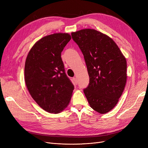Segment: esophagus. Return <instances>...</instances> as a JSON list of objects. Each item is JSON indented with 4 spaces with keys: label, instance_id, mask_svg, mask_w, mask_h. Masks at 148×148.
<instances>
[{
    "label": "esophagus",
    "instance_id": "esophagus-1",
    "mask_svg": "<svg viewBox=\"0 0 148 148\" xmlns=\"http://www.w3.org/2000/svg\"><path fill=\"white\" fill-rule=\"evenodd\" d=\"M73 80L74 83H75V84H77V79L75 78V77H74V78L73 79Z\"/></svg>",
    "mask_w": 148,
    "mask_h": 148
}]
</instances>
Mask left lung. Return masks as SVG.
Here are the masks:
<instances>
[{"label":"left lung","instance_id":"left-lung-1","mask_svg":"<svg viewBox=\"0 0 148 148\" xmlns=\"http://www.w3.org/2000/svg\"><path fill=\"white\" fill-rule=\"evenodd\" d=\"M84 58L89 84L83 90L92 108L104 114L116 106L127 82V60L112 39L95 29L71 33Z\"/></svg>","mask_w":148,"mask_h":148}]
</instances>
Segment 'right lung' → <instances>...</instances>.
I'll list each match as a JSON object with an SVG mask.
<instances>
[{"label": "right lung", "instance_id": "right-lung-1", "mask_svg": "<svg viewBox=\"0 0 148 148\" xmlns=\"http://www.w3.org/2000/svg\"><path fill=\"white\" fill-rule=\"evenodd\" d=\"M71 37L56 33L38 40L25 62V80L31 97L43 110L59 113L68 106L74 85L65 73L61 53Z\"/></svg>", "mask_w": 148, "mask_h": 148}]
</instances>
